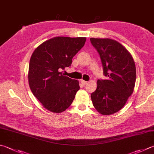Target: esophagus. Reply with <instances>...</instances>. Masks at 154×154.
<instances>
[{
  "instance_id": "esophagus-1",
  "label": "esophagus",
  "mask_w": 154,
  "mask_h": 154,
  "mask_svg": "<svg viewBox=\"0 0 154 154\" xmlns=\"http://www.w3.org/2000/svg\"><path fill=\"white\" fill-rule=\"evenodd\" d=\"M80 82H81V83H82V85H84V86H85V85H86V84H87V83H88V82H87V81H85V80H81V81H80Z\"/></svg>"
}]
</instances>
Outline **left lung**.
Returning <instances> with one entry per match:
<instances>
[{"mask_svg":"<svg viewBox=\"0 0 154 154\" xmlns=\"http://www.w3.org/2000/svg\"><path fill=\"white\" fill-rule=\"evenodd\" d=\"M100 55L106 80H98L97 88L91 94L93 106L103 115L118 112L126 104L134 90L135 62L130 52L115 39L90 38Z\"/></svg>","mask_w":154,"mask_h":154,"instance_id":"obj_1","label":"left lung"}]
</instances>
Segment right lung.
Instances as JSON below:
<instances>
[{
  "mask_svg": "<svg viewBox=\"0 0 154 154\" xmlns=\"http://www.w3.org/2000/svg\"><path fill=\"white\" fill-rule=\"evenodd\" d=\"M86 37H55L35 48L30 58L28 80L31 92L45 109L66 111L80 89L79 82L62 74L86 42Z\"/></svg>",
  "mask_w": 154,
  "mask_h": 154,
  "instance_id": "right-lung-1",
  "label": "right lung"
}]
</instances>
